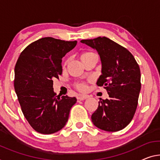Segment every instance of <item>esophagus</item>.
Returning a JSON list of instances; mask_svg holds the SVG:
<instances>
[{
    "mask_svg": "<svg viewBox=\"0 0 160 160\" xmlns=\"http://www.w3.org/2000/svg\"><path fill=\"white\" fill-rule=\"evenodd\" d=\"M88 97L87 95H80L77 97V101L78 102H80V101H83L86 99H87Z\"/></svg>",
    "mask_w": 160,
    "mask_h": 160,
    "instance_id": "34e87169",
    "label": "esophagus"
}]
</instances>
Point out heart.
<instances>
[{
    "instance_id": "obj_1",
    "label": "heart",
    "mask_w": 160,
    "mask_h": 160,
    "mask_svg": "<svg viewBox=\"0 0 160 160\" xmlns=\"http://www.w3.org/2000/svg\"><path fill=\"white\" fill-rule=\"evenodd\" d=\"M93 53H91V52H87V53H83V54L82 55V56H87V55H89V54H92ZM77 88L81 92H84V91L87 90V86H86L84 83H78L77 84Z\"/></svg>"
}]
</instances>
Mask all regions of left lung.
I'll list each match as a JSON object with an SVG mask.
<instances>
[{
  "mask_svg": "<svg viewBox=\"0 0 160 160\" xmlns=\"http://www.w3.org/2000/svg\"><path fill=\"white\" fill-rule=\"evenodd\" d=\"M81 42L99 53L102 75L97 84L104 86L109 97L99 102L97 109L92 115L93 124L107 132L122 130L133 119L138 104L141 89L138 63L127 48L104 36Z\"/></svg>",
  "mask_w": 160,
  "mask_h": 160,
  "instance_id": "1",
  "label": "left lung"
}]
</instances>
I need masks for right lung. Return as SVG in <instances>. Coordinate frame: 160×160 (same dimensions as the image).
<instances>
[{
  "label": "right lung",
  "mask_w": 160,
  "mask_h": 160,
  "mask_svg": "<svg viewBox=\"0 0 160 160\" xmlns=\"http://www.w3.org/2000/svg\"><path fill=\"white\" fill-rule=\"evenodd\" d=\"M77 41L45 37L22 51L15 66L14 88L21 110L34 130L43 134L59 131L68 121L75 97L56 96L53 79L62 73V58Z\"/></svg>",
  "instance_id": "1"
}]
</instances>
